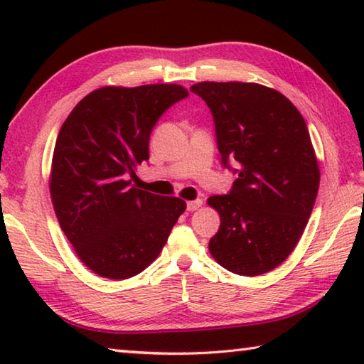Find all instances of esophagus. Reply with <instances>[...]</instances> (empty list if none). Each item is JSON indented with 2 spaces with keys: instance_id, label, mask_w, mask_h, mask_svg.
Returning a JSON list of instances; mask_svg holds the SVG:
<instances>
[{
  "instance_id": "esophagus-1",
  "label": "esophagus",
  "mask_w": 364,
  "mask_h": 364,
  "mask_svg": "<svg viewBox=\"0 0 364 364\" xmlns=\"http://www.w3.org/2000/svg\"><path fill=\"white\" fill-rule=\"evenodd\" d=\"M200 205H202V200H200V199L189 200L188 204H186V207H188V210H189V212H196V210H199Z\"/></svg>"
}]
</instances>
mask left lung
<instances>
[{
	"label": "left lung",
	"instance_id": "8db88e82",
	"mask_svg": "<svg viewBox=\"0 0 364 364\" xmlns=\"http://www.w3.org/2000/svg\"><path fill=\"white\" fill-rule=\"evenodd\" d=\"M191 91L212 110L221 162L237 164L231 193L207 199L221 221L208 250L231 273H268L292 254L318 196L306 123L284 95L258 83L200 82Z\"/></svg>",
	"mask_w": 364,
	"mask_h": 364
}]
</instances>
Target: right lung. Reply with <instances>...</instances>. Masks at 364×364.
<instances>
[{
    "mask_svg": "<svg viewBox=\"0 0 364 364\" xmlns=\"http://www.w3.org/2000/svg\"><path fill=\"white\" fill-rule=\"evenodd\" d=\"M189 93L181 85L102 86L80 101L54 146L49 193L77 257L107 279H128L162 252L186 210L180 197L133 186L159 117Z\"/></svg>",
    "mask_w": 364,
    "mask_h": 364,
    "instance_id": "obj_1",
    "label": "right lung"
}]
</instances>
